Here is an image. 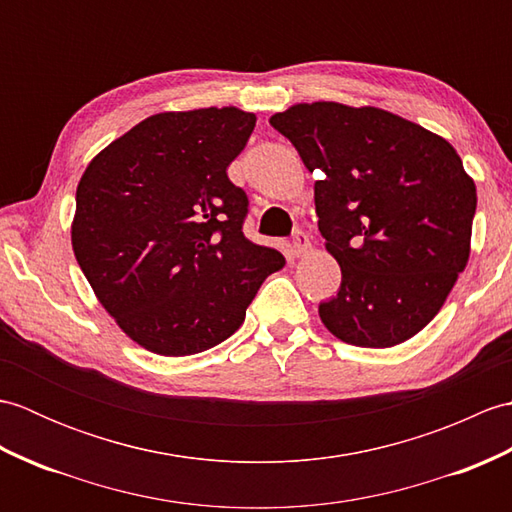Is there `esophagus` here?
<instances>
[{"instance_id": "obj_1", "label": "esophagus", "mask_w": 512, "mask_h": 512, "mask_svg": "<svg viewBox=\"0 0 512 512\" xmlns=\"http://www.w3.org/2000/svg\"><path fill=\"white\" fill-rule=\"evenodd\" d=\"M290 246H292V255L301 257L310 250V239L303 231H295V235H292V239H290Z\"/></svg>"}]
</instances>
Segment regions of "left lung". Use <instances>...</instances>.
Instances as JSON below:
<instances>
[{"label": "left lung", "mask_w": 512, "mask_h": 512, "mask_svg": "<svg viewBox=\"0 0 512 512\" xmlns=\"http://www.w3.org/2000/svg\"><path fill=\"white\" fill-rule=\"evenodd\" d=\"M314 182L325 248L341 266L319 317L336 339L391 347L440 312L469 262L475 182L447 140L378 107L299 103L270 118Z\"/></svg>", "instance_id": "8db88e82"}]
</instances>
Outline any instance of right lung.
I'll list each match as a JSON object with an SVG mask.
<instances>
[{
  "label": "right lung",
  "mask_w": 512,
  "mask_h": 512,
  "mask_svg": "<svg viewBox=\"0 0 512 512\" xmlns=\"http://www.w3.org/2000/svg\"><path fill=\"white\" fill-rule=\"evenodd\" d=\"M253 129L255 114L237 107L149 116L105 147L76 187V262L149 352L189 356L226 341L286 264L244 235L248 195L226 173Z\"/></svg>",
  "instance_id": "right-lung-1"
}]
</instances>
